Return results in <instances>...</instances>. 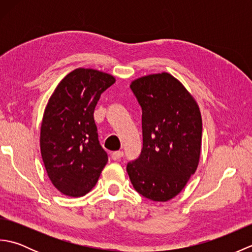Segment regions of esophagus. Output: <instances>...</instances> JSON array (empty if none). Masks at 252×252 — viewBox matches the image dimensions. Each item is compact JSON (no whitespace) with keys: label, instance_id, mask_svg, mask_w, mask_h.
Wrapping results in <instances>:
<instances>
[{"label":"esophagus","instance_id":"1","mask_svg":"<svg viewBox=\"0 0 252 252\" xmlns=\"http://www.w3.org/2000/svg\"><path fill=\"white\" fill-rule=\"evenodd\" d=\"M122 156H123V152H121V151H117V152H114L111 154L112 160H119Z\"/></svg>","mask_w":252,"mask_h":252}]
</instances>
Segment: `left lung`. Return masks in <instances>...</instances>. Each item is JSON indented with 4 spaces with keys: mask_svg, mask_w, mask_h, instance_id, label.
Returning <instances> with one entry per match:
<instances>
[{
    "mask_svg": "<svg viewBox=\"0 0 252 252\" xmlns=\"http://www.w3.org/2000/svg\"><path fill=\"white\" fill-rule=\"evenodd\" d=\"M142 107L143 147L126 171L133 187L147 199L168 201L184 189L200 157L202 122L198 105L167 72L133 81Z\"/></svg>",
    "mask_w": 252,
    "mask_h": 252,
    "instance_id": "8db88e82",
    "label": "left lung"
}]
</instances>
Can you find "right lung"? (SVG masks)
Returning a JSON list of instances; mask_svg holds the SVG:
<instances>
[{"label":"right lung","instance_id":"1","mask_svg":"<svg viewBox=\"0 0 252 252\" xmlns=\"http://www.w3.org/2000/svg\"><path fill=\"white\" fill-rule=\"evenodd\" d=\"M115 81L108 73L78 68L62 80L47 103L41 155L51 182L63 195L84 196L108 161L93 115L100 95Z\"/></svg>","mask_w":252,"mask_h":252}]
</instances>
